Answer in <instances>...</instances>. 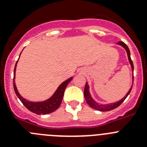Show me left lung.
<instances>
[{
	"mask_svg": "<svg viewBox=\"0 0 147 147\" xmlns=\"http://www.w3.org/2000/svg\"><path fill=\"white\" fill-rule=\"evenodd\" d=\"M118 45H121L122 47H124L125 49V50L127 51V56H128V59H129V62L131 65V67H132V71H133L134 70V66H133V63H132V61L130 57V51H129V48L127 47V45L124 43V42H121V41H119V42H117ZM132 86L131 87V88L129 89V90L127 92V93L126 94L124 98L121 99L120 101L119 102H116L115 103H112V104H108V105H99V104L96 103V102H95L94 100L92 98L89 92V86H88V83L86 82L85 84V90H84V96H85V100H86L87 103L90 105V107H92L93 109H95V110H99V111H102V112H105V111H110V110H112L113 109L116 108L122 103V102H124L125 98L128 96V95L129 94V93L131 92V90H132Z\"/></svg>",
	"mask_w": 147,
	"mask_h": 147,
	"instance_id": "1",
	"label": "left lung"
}]
</instances>
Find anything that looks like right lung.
Segmentation results:
<instances>
[{"instance_id": "1", "label": "right lung", "mask_w": 147, "mask_h": 147, "mask_svg": "<svg viewBox=\"0 0 147 147\" xmlns=\"http://www.w3.org/2000/svg\"><path fill=\"white\" fill-rule=\"evenodd\" d=\"M18 61H17L16 64H15V70H14L13 86H14V90H15V93H16L17 96H18V98H19V99L21 101V102L23 104V105H24L28 110H30L31 112L37 114V115H41V114L45 115V114L51 113L54 112V111H55L57 109L59 108L61 103H62V98H63L65 90L67 85H68V83L72 80L73 77L69 78V79L66 80V81L63 82L58 87L57 90H56V92L54 93V95H53L50 98H49V99L46 100V101L40 102H29V101L25 99V98H23V97L20 96L19 92L18 91L16 85H15V71H16V65L17 63H18Z\"/></svg>"}]
</instances>
